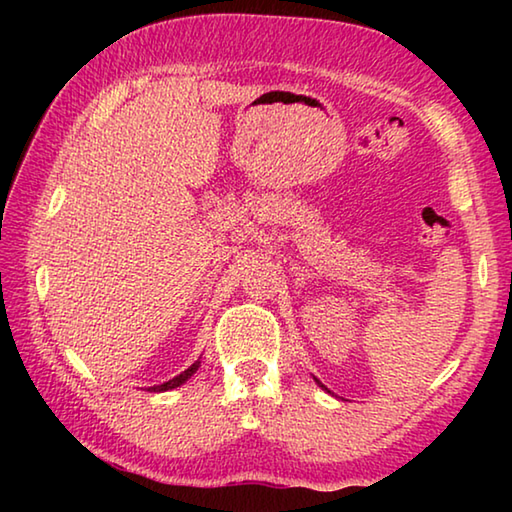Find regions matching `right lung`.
<instances>
[{
	"instance_id": "right-lung-1",
	"label": "right lung",
	"mask_w": 512,
	"mask_h": 512,
	"mask_svg": "<svg viewBox=\"0 0 512 512\" xmlns=\"http://www.w3.org/2000/svg\"><path fill=\"white\" fill-rule=\"evenodd\" d=\"M198 370V363H192V366H189L185 372H180L178 377H173V379H169V381H164V384H160V386H151L149 391H171V388H176V386H180V384H185V381L194 375V372Z\"/></svg>"
}]
</instances>
